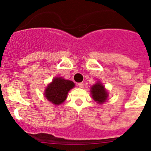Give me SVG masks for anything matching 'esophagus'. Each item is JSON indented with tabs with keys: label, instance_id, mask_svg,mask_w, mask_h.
<instances>
[{
	"label": "esophagus",
	"instance_id": "34e87169",
	"mask_svg": "<svg viewBox=\"0 0 151 151\" xmlns=\"http://www.w3.org/2000/svg\"><path fill=\"white\" fill-rule=\"evenodd\" d=\"M78 86H79V88H83V86H84V83H78Z\"/></svg>",
	"mask_w": 151,
	"mask_h": 151
}]
</instances>
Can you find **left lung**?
<instances>
[{
	"instance_id": "8db88e82",
	"label": "left lung",
	"mask_w": 151,
	"mask_h": 151,
	"mask_svg": "<svg viewBox=\"0 0 151 151\" xmlns=\"http://www.w3.org/2000/svg\"><path fill=\"white\" fill-rule=\"evenodd\" d=\"M91 94L94 101H97L99 104H103L108 96L106 89L99 82L91 87Z\"/></svg>"
}]
</instances>
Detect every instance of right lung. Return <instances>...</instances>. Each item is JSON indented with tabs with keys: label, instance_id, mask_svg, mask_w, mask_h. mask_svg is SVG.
<instances>
[{
	"label": "right lung",
	"instance_id": "obj_1",
	"mask_svg": "<svg viewBox=\"0 0 151 151\" xmlns=\"http://www.w3.org/2000/svg\"><path fill=\"white\" fill-rule=\"evenodd\" d=\"M74 87V83L61 77H55L45 91V97L55 105L64 102L68 92Z\"/></svg>",
	"mask_w": 151,
	"mask_h": 151
}]
</instances>
